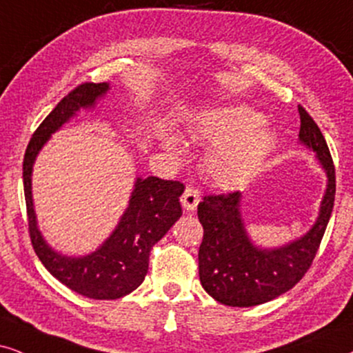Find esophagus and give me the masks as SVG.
Instances as JSON below:
<instances>
[{
  "instance_id": "esophagus-1",
  "label": "esophagus",
  "mask_w": 353,
  "mask_h": 353,
  "mask_svg": "<svg viewBox=\"0 0 353 353\" xmlns=\"http://www.w3.org/2000/svg\"><path fill=\"white\" fill-rule=\"evenodd\" d=\"M181 202L182 207H184L187 212H195V208H197V205L200 202L199 190L194 189V187H187L184 195L181 197Z\"/></svg>"
}]
</instances>
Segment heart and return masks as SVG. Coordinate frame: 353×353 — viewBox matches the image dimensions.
I'll return each mask as SVG.
<instances>
[{"instance_id":"b5f03b06","label":"heart","mask_w":353,"mask_h":353,"mask_svg":"<svg viewBox=\"0 0 353 353\" xmlns=\"http://www.w3.org/2000/svg\"><path fill=\"white\" fill-rule=\"evenodd\" d=\"M194 133L213 143L205 156V171L223 189H238L262 171L274 153L276 133L262 115L248 105H228L205 110L195 120ZM163 146L181 153L176 135H164Z\"/></svg>"}]
</instances>
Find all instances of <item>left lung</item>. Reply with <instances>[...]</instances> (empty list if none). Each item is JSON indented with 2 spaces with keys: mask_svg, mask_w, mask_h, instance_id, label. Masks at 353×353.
Wrapping results in <instances>:
<instances>
[{
  "mask_svg": "<svg viewBox=\"0 0 353 353\" xmlns=\"http://www.w3.org/2000/svg\"><path fill=\"white\" fill-rule=\"evenodd\" d=\"M298 141L310 151L325 174V190L311 228L288 243L265 248L246 228L241 212L243 194L205 197L197 215L203 226L199 249V275L205 292L226 306L262 305L287 293L300 282L318 252L336 197V171L323 133L303 107Z\"/></svg>",
  "mask_w": 353,
  "mask_h": 353,
  "instance_id": "left-lung-1",
  "label": "left lung"
}]
</instances>
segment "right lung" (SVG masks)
Returning a JSON list of instances; mask_svg holds the SVG:
<instances>
[{
  "instance_id": "add662e5",
  "label": "right lung",
  "mask_w": 353,
  "mask_h": 353,
  "mask_svg": "<svg viewBox=\"0 0 353 353\" xmlns=\"http://www.w3.org/2000/svg\"><path fill=\"white\" fill-rule=\"evenodd\" d=\"M109 91V83H86L63 97L30 138L22 164L29 231L35 254L57 280L92 300H117L143 283L151 248L182 216L179 199L185 189L177 181L138 176L127 208L112 233L94 251L83 256H68L47 243L39 228L34 207V164L53 133L77 117L79 110H94Z\"/></svg>"
}]
</instances>
